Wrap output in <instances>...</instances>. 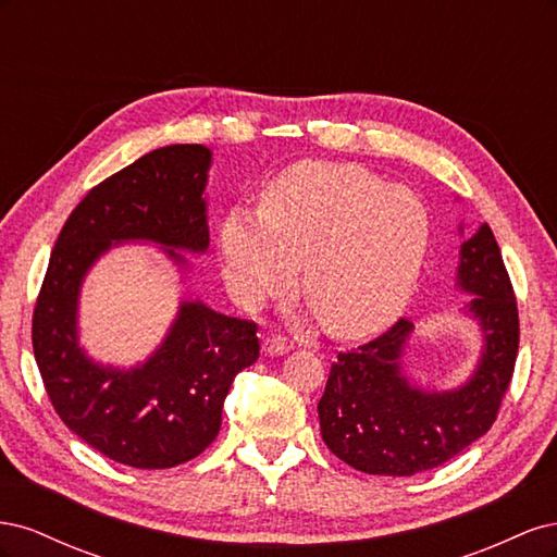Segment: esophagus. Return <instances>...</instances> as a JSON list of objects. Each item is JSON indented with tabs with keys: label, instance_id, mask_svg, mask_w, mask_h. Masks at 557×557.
<instances>
[{
	"label": "esophagus",
	"instance_id": "obj_1",
	"mask_svg": "<svg viewBox=\"0 0 557 557\" xmlns=\"http://www.w3.org/2000/svg\"><path fill=\"white\" fill-rule=\"evenodd\" d=\"M262 350L267 356H285L290 350V342L281 334H267L262 339Z\"/></svg>",
	"mask_w": 557,
	"mask_h": 557
}]
</instances>
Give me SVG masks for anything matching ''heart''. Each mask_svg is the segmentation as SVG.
I'll return each instance as SVG.
<instances>
[{"instance_id":"1","label":"heart","mask_w":557,"mask_h":557,"mask_svg":"<svg viewBox=\"0 0 557 557\" xmlns=\"http://www.w3.org/2000/svg\"><path fill=\"white\" fill-rule=\"evenodd\" d=\"M430 213L401 185L348 162H299L221 225V256L244 305L301 293L342 339L391 325L407 307L430 248Z\"/></svg>"}]
</instances>
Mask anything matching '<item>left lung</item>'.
Wrapping results in <instances>:
<instances>
[{"instance_id":"obj_1","label":"left lung","mask_w":557,"mask_h":557,"mask_svg":"<svg viewBox=\"0 0 557 557\" xmlns=\"http://www.w3.org/2000/svg\"><path fill=\"white\" fill-rule=\"evenodd\" d=\"M460 225V234H462ZM455 285L481 330V358L453 391H428L404 374L413 323H397L339 352L318 401L320 434L336 458L364 474L413 476L448 462L495 423L518 352V307L493 230L481 223L460 246Z\"/></svg>"}]
</instances>
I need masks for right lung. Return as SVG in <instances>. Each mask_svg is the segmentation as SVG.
Returning <instances> with one entry per match:
<instances>
[{"instance_id": "add662e5", "label": "right lung", "mask_w": 557, "mask_h": 557, "mask_svg": "<svg viewBox=\"0 0 557 557\" xmlns=\"http://www.w3.org/2000/svg\"><path fill=\"white\" fill-rule=\"evenodd\" d=\"M211 150H150L81 199L50 252L32 318V346L62 423L107 458L166 469L188 462L221 430L223 401L242 369L260 358L258 325L183 299L146 362H95L78 344L81 285L117 244H156L181 272L183 252H207Z\"/></svg>"}]
</instances>
